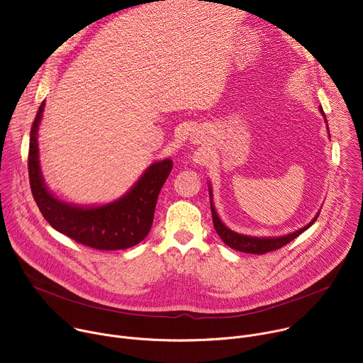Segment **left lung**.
<instances>
[{
    "label": "left lung",
    "instance_id": "1",
    "mask_svg": "<svg viewBox=\"0 0 363 363\" xmlns=\"http://www.w3.org/2000/svg\"><path fill=\"white\" fill-rule=\"evenodd\" d=\"M320 113L323 115V118L326 121V116H325V112H323L322 108H320ZM208 188H210V196H211V213H213V223H214L216 231L220 235V238L228 247H231V248H234L237 251L250 252V254H266L269 251H274L277 248H281L283 245L289 244L296 237H298L303 231H306L319 217V213H318V216L312 221H310L307 225H304L303 228H300V230H297V231H294L291 234L283 235V237H250V235L238 234V233L230 230L228 227H225L223 224V221L220 220V217L217 216V211H216L214 203H213V189H211V186H208Z\"/></svg>",
    "mask_w": 363,
    "mask_h": 363
}]
</instances>
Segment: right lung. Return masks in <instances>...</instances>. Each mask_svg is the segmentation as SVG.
I'll use <instances>...</instances> for the list:
<instances>
[{"label": "right lung", "instance_id": "right-lung-1", "mask_svg": "<svg viewBox=\"0 0 363 363\" xmlns=\"http://www.w3.org/2000/svg\"><path fill=\"white\" fill-rule=\"evenodd\" d=\"M43 111L44 101L30 130L28 177L34 201L45 221L76 242L96 250H125L140 242L152 227L157 199L172 171V161L167 158L152 164L130 191L111 203L100 206L66 203L45 188L40 171L37 132Z\"/></svg>", "mask_w": 363, "mask_h": 363}]
</instances>
